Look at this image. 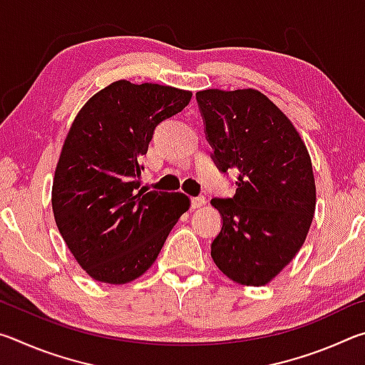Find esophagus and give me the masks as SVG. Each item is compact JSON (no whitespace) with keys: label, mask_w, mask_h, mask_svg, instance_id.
I'll return each instance as SVG.
<instances>
[{"label":"esophagus","mask_w":365,"mask_h":365,"mask_svg":"<svg viewBox=\"0 0 365 365\" xmlns=\"http://www.w3.org/2000/svg\"><path fill=\"white\" fill-rule=\"evenodd\" d=\"M202 205H206V197H205V196H195V197H191V207H193V209L201 207Z\"/></svg>","instance_id":"esophagus-1"}]
</instances>
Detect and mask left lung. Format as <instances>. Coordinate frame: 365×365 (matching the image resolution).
<instances>
[{"instance_id":"obj_1","label":"left lung","mask_w":365,"mask_h":365,"mask_svg":"<svg viewBox=\"0 0 365 365\" xmlns=\"http://www.w3.org/2000/svg\"><path fill=\"white\" fill-rule=\"evenodd\" d=\"M217 169L238 174L232 197H212L222 228L211 256L228 279L269 283L293 261L316 211L307 148L292 120L261 91L196 93Z\"/></svg>"}]
</instances>
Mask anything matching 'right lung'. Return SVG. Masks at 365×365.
I'll return each instance as SVG.
<instances>
[{"mask_svg": "<svg viewBox=\"0 0 365 365\" xmlns=\"http://www.w3.org/2000/svg\"><path fill=\"white\" fill-rule=\"evenodd\" d=\"M190 100L191 91L174 86L117 80L73 119L51 205L67 248L91 279L110 285L138 279L188 211V196L150 191L137 178L154 128Z\"/></svg>", "mask_w": 365, "mask_h": 365, "instance_id": "right-lung-1", "label": "right lung"}]
</instances>
